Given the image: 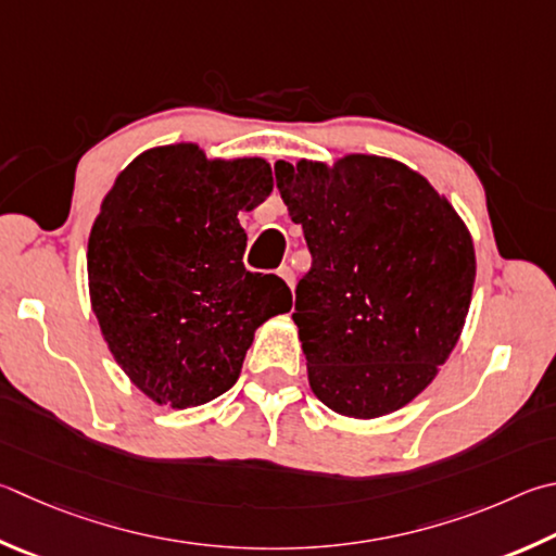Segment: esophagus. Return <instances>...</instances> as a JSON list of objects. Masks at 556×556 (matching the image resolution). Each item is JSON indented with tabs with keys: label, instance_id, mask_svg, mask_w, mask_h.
<instances>
[{
	"label": "esophagus",
	"instance_id": "obj_1",
	"mask_svg": "<svg viewBox=\"0 0 556 556\" xmlns=\"http://www.w3.org/2000/svg\"><path fill=\"white\" fill-rule=\"evenodd\" d=\"M277 275L287 281L289 289H294V285H296V275H294V269H291L289 265H281V267L277 269Z\"/></svg>",
	"mask_w": 556,
	"mask_h": 556
}]
</instances>
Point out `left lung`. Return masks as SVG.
<instances>
[{"mask_svg":"<svg viewBox=\"0 0 556 556\" xmlns=\"http://www.w3.org/2000/svg\"><path fill=\"white\" fill-rule=\"evenodd\" d=\"M275 175L311 252L291 318L313 393L362 420L403 408L462 336L477 277L467 226L391 157L279 160Z\"/></svg>","mask_w":556,"mask_h":556,"instance_id":"8db88e82","label":"left lung"}]
</instances>
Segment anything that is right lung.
<instances>
[{
	"label": "right lung",
	"instance_id": "add662e5",
	"mask_svg": "<svg viewBox=\"0 0 556 556\" xmlns=\"http://www.w3.org/2000/svg\"><path fill=\"white\" fill-rule=\"evenodd\" d=\"M262 157L150 148L121 173L89 233L92 311L111 355L160 406L214 401L240 377L255 330L291 308L277 275L243 265L240 211L271 194Z\"/></svg>",
	"mask_w": 556,
	"mask_h": 556
}]
</instances>
